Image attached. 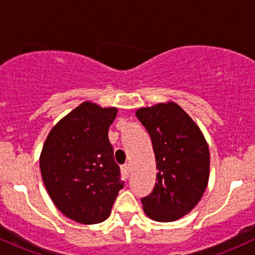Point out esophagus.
<instances>
[{
  "label": "esophagus",
  "mask_w": 255,
  "mask_h": 255,
  "mask_svg": "<svg viewBox=\"0 0 255 255\" xmlns=\"http://www.w3.org/2000/svg\"><path fill=\"white\" fill-rule=\"evenodd\" d=\"M121 172H122V176H124L125 178L129 177V174H130V165H129V164L122 165Z\"/></svg>",
  "instance_id": "34e87169"
}]
</instances>
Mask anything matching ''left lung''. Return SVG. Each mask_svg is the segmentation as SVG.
Masks as SVG:
<instances>
[{
    "label": "left lung",
    "instance_id": "8db88e82",
    "mask_svg": "<svg viewBox=\"0 0 255 255\" xmlns=\"http://www.w3.org/2000/svg\"><path fill=\"white\" fill-rule=\"evenodd\" d=\"M150 134L158 169L157 182L141 198L146 215L157 222L183 217L200 201L210 176L206 140L176 103H159L135 113Z\"/></svg>",
    "mask_w": 255,
    "mask_h": 255
}]
</instances>
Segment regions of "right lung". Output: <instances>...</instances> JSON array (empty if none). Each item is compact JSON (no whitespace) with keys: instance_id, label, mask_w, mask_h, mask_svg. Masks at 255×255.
Listing matches in <instances>:
<instances>
[{"instance_id":"obj_1","label":"right lung","mask_w":255,"mask_h":255,"mask_svg":"<svg viewBox=\"0 0 255 255\" xmlns=\"http://www.w3.org/2000/svg\"><path fill=\"white\" fill-rule=\"evenodd\" d=\"M116 108L84 102L50 130L39 158L43 182L55 206L81 224L110 216L124 182L108 130Z\"/></svg>"}]
</instances>
